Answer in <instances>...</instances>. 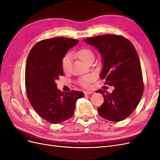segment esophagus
Listing matches in <instances>:
<instances>
[{"mask_svg": "<svg viewBox=\"0 0 160 160\" xmlns=\"http://www.w3.org/2000/svg\"><path fill=\"white\" fill-rule=\"evenodd\" d=\"M93 93V91H85V92H84V94H85V95H89V94H92Z\"/></svg>", "mask_w": 160, "mask_h": 160, "instance_id": "34e87169", "label": "esophagus"}]
</instances>
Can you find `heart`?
Masks as SVG:
<instances>
[{"label": "heart", "mask_w": 160, "mask_h": 160, "mask_svg": "<svg viewBox=\"0 0 160 160\" xmlns=\"http://www.w3.org/2000/svg\"><path fill=\"white\" fill-rule=\"evenodd\" d=\"M77 55L80 59L85 62H88L91 59L94 58V54L91 50L84 48V49H80L77 52ZM71 54H67L64 56L62 59V68L64 71H67L69 70L71 65ZM95 79V77L93 75H88L82 77L80 78L79 82L80 85L83 87H89L91 82H93Z\"/></svg>", "instance_id": "1"}]
</instances>
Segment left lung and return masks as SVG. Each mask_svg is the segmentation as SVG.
<instances>
[{"label": "left lung", "instance_id": "obj_1", "mask_svg": "<svg viewBox=\"0 0 160 160\" xmlns=\"http://www.w3.org/2000/svg\"><path fill=\"white\" fill-rule=\"evenodd\" d=\"M84 41L101 53L103 66L100 78L105 79V84L115 88L111 93L102 89L96 91L104 98L98 113L111 122L122 121L136 108L143 92L142 67L137 51L132 42L119 35H99Z\"/></svg>", "mask_w": 160, "mask_h": 160}]
</instances>
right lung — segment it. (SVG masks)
Masks as SVG:
<instances>
[{
	"label": "right lung",
	"mask_w": 160,
	"mask_h": 160,
	"mask_svg": "<svg viewBox=\"0 0 160 160\" xmlns=\"http://www.w3.org/2000/svg\"><path fill=\"white\" fill-rule=\"evenodd\" d=\"M78 40L56 37L41 41L34 45L25 67L27 95L32 108L42 118L53 124L70 119L77 100L83 92H63L57 88L56 80L63 75L62 59Z\"/></svg>",
	"instance_id": "add662e5"
}]
</instances>
